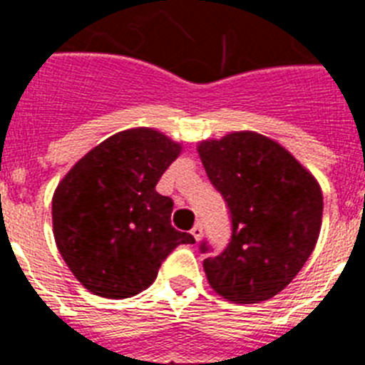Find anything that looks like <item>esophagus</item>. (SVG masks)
Listing matches in <instances>:
<instances>
[{
  "instance_id": "34e87169",
  "label": "esophagus",
  "mask_w": 365,
  "mask_h": 365,
  "mask_svg": "<svg viewBox=\"0 0 365 365\" xmlns=\"http://www.w3.org/2000/svg\"><path fill=\"white\" fill-rule=\"evenodd\" d=\"M192 235L195 237V241L201 240V237H202V225H201V222H197V225L192 228Z\"/></svg>"
}]
</instances>
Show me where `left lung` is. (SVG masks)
<instances>
[{"mask_svg":"<svg viewBox=\"0 0 365 365\" xmlns=\"http://www.w3.org/2000/svg\"><path fill=\"white\" fill-rule=\"evenodd\" d=\"M197 153L232 214V240L225 252L205 259L206 279L232 303L270 299L314 250L324 212L320 182L287 148L256 131L206 138Z\"/></svg>","mask_w":365,"mask_h":365,"instance_id":"8db88e82","label":"left lung"}]
</instances>
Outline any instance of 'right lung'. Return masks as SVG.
Here are the masks:
<instances>
[{"mask_svg": "<svg viewBox=\"0 0 365 365\" xmlns=\"http://www.w3.org/2000/svg\"><path fill=\"white\" fill-rule=\"evenodd\" d=\"M182 144L153 128L118 131L58 182L53 234L73 276L109 299L146 291L160 263L192 234L172 227L173 201L155 186Z\"/></svg>", "mask_w": 365, "mask_h": 365, "instance_id": "1", "label": "right lung"}]
</instances>
